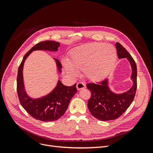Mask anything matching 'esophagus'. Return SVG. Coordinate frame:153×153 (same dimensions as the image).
I'll return each instance as SVG.
<instances>
[{"mask_svg":"<svg viewBox=\"0 0 153 153\" xmlns=\"http://www.w3.org/2000/svg\"><path fill=\"white\" fill-rule=\"evenodd\" d=\"M76 87H77V90H81V89H84V88L85 87V85L84 83H82V82H79L77 83Z\"/></svg>","mask_w":153,"mask_h":153,"instance_id":"34e87169","label":"esophagus"}]
</instances>
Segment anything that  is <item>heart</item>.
<instances>
[{
	"label": "heart",
	"instance_id": "1",
	"mask_svg": "<svg viewBox=\"0 0 153 153\" xmlns=\"http://www.w3.org/2000/svg\"><path fill=\"white\" fill-rule=\"evenodd\" d=\"M117 53L110 44L92 43L79 46L72 50L68 61L63 65L68 73L77 75V71H83L84 76L93 81H100L113 68Z\"/></svg>",
	"mask_w": 153,
	"mask_h": 153
}]
</instances>
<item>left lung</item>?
Masks as SVG:
<instances>
[{
	"instance_id": "obj_1",
	"label": "left lung",
	"mask_w": 153,
	"mask_h": 153,
	"mask_svg": "<svg viewBox=\"0 0 153 153\" xmlns=\"http://www.w3.org/2000/svg\"><path fill=\"white\" fill-rule=\"evenodd\" d=\"M119 59L126 58L132 69L131 79L133 84L128 91L117 94L112 92L108 86L106 78L97 84L88 83L87 88L91 92L87 106L91 114L102 121L115 120L121 116L130 106L137 88V68L130 54L120 43L115 44Z\"/></svg>"
}]
</instances>
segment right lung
Segmentation results:
<instances>
[{
  "label": "right lung",
  "instance_id": "obj_1",
  "mask_svg": "<svg viewBox=\"0 0 153 153\" xmlns=\"http://www.w3.org/2000/svg\"><path fill=\"white\" fill-rule=\"evenodd\" d=\"M59 43L54 41L40 42L25 54L18 70L17 91L22 106L34 118L42 122H53L60 118L65 113L71 99L77 93L76 84L72 86L63 85L58 81L57 85L50 94L38 99H31L27 95L24 87L23 68L25 61L31 52L36 50L56 51ZM59 72H61V64L55 58Z\"/></svg>",
  "mask_w": 153,
  "mask_h": 153
}]
</instances>
